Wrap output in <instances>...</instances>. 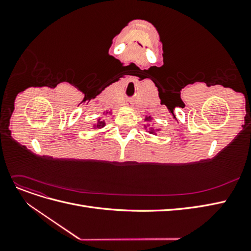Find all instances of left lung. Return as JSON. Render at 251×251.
<instances>
[{
	"label": "left lung",
	"instance_id": "left-lung-1",
	"mask_svg": "<svg viewBox=\"0 0 251 251\" xmlns=\"http://www.w3.org/2000/svg\"><path fill=\"white\" fill-rule=\"evenodd\" d=\"M149 119H150V117H147V120H149Z\"/></svg>",
	"mask_w": 251,
	"mask_h": 251
}]
</instances>
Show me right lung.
<instances>
[{
  "label": "right lung",
  "instance_id": "add662e5",
  "mask_svg": "<svg viewBox=\"0 0 251 251\" xmlns=\"http://www.w3.org/2000/svg\"><path fill=\"white\" fill-rule=\"evenodd\" d=\"M104 126V123H103V121H100V123L97 124V126H97V127H100V126Z\"/></svg>",
  "mask_w": 251,
  "mask_h": 251
}]
</instances>
